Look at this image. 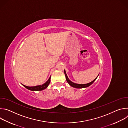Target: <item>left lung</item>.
Here are the masks:
<instances>
[{
  "label": "left lung",
  "mask_w": 128,
  "mask_h": 128,
  "mask_svg": "<svg viewBox=\"0 0 128 128\" xmlns=\"http://www.w3.org/2000/svg\"><path fill=\"white\" fill-rule=\"evenodd\" d=\"M64 74H65V77H66V80L67 82L70 84V86H71L72 87H74L75 88H86V87H88V86H90L91 84H92L95 81V80L97 79V77L92 82H91L88 84H76V83H74L72 82L68 78L67 74H66V71H65V70H64Z\"/></svg>",
  "instance_id": "obj_1"
}]
</instances>
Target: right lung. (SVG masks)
<instances>
[{
    "instance_id": "add662e5",
    "label": "right lung",
    "mask_w": 128,
    "mask_h": 128,
    "mask_svg": "<svg viewBox=\"0 0 128 128\" xmlns=\"http://www.w3.org/2000/svg\"><path fill=\"white\" fill-rule=\"evenodd\" d=\"M50 78H48V81L46 82H45L44 84H43L42 85L36 86H26L23 84H22V85L24 86H25L26 88H27L29 90H42L48 87V84H50Z\"/></svg>"
}]
</instances>
